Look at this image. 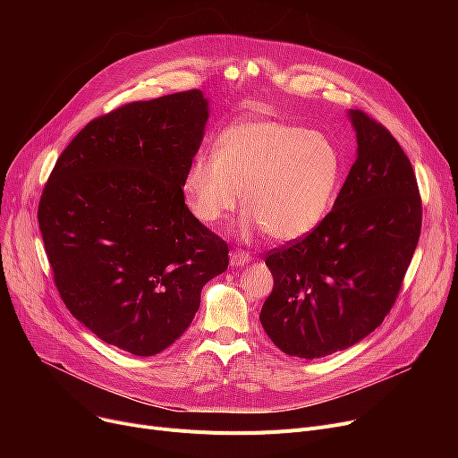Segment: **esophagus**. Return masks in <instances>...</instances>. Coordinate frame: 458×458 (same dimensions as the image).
Here are the masks:
<instances>
[{
  "label": "esophagus",
  "instance_id": "obj_1",
  "mask_svg": "<svg viewBox=\"0 0 458 458\" xmlns=\"http://www.w3.org/2000/svg\"><path fill=\"white\" fill-rule=\"evenodd\" d=\"M252 259V256L249 254V252H245V250H232V254H230V263L233 267H243V266H247V263Z\"/></svg>",
  "mask_w": 458,
  "mask_h": 458
}]
</instances>
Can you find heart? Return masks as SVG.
I'll use <instances>...</instances> for the list:
<instances>
[{"instance_id":"heart-1","label":"heart","mask_w":458,"mask_h":458,"mask_svg":"<svg viewBox=\"0 0 458 458\" xmlns=\"http://www.w3.org/2000/svg\"><path fill=\"white\" fill-rule=\"evenodd\" d=\"M344 171L334 140L282 120H245L228 128L213 154L192 157L183 189L192 215L219 225L243 191V226L280 242L316 230L338 192Z\"/></svg>"}]
</instances>
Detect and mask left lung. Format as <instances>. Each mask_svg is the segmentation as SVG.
Segmentation results:
<instances>
[{
  "label": "left lung",
  "mask_w": 458,
  "mask_h": 458,
  "mask_svg": "<svg viewBox=\"0 0 458 458\" xmlns=\"http://www.w3.org/2000/svg\"><path fill=\"white\" fill-rule=\"evenodd\" d=\"M358 156L316 230L266 256L275 285L259 321L290 356L323 358L364 340L390 314L421 233L411 159L386 126L351 111Z\"/></svg>",
  "instance_id": "obj_1"
}]
</instances>
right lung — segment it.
Here are the masks:
<instances>
[{"label":"right lung","mask_w":458,"mask_h":458,"mask_svg":"<svg viewBox=\"0 0 458 458\" xmlns=\"http://www.w3.org/2000/svg\"><path fill=\"white\" fill-rule=\"evenodd\" d=\"M208 102L191 89L120 106L70 140L38 202L57 292L109 345L152 356L174 344L228 245L189 211L183 178Z\"/></svg>","instance_id":"1"}]
</instances>
